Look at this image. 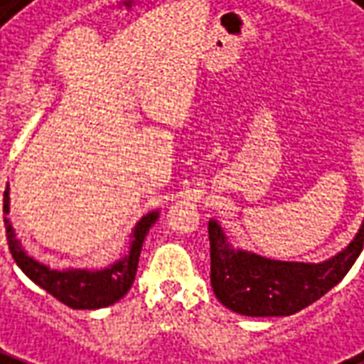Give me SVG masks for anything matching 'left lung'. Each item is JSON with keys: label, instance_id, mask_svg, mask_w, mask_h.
I'll return each mask as SVG.
<instances>
[{"label": "left lung", "instance_id": "1", "mask_svg": "<svg viewBox=\"0 0 364 364\" xmlns=\"http://www.w3.org/2000/svg\"><path fill=\"white\" fill-rule=\"evenodd\" d=\"M211 287L215 296L242 316H291L336 287L359 258L364 223L346 250L322 264L277 262L232 250L217 221H209Z\"/></svg>", "mask_w": 364, "mask_h": 364}]
</instances>
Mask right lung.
<instances>
[{
	"label": "right lung",
	"instance_id": "add662e5",
	"mask_svg": "<svg viewBox=\"0 0 364 364\" xmlns=\"http://www.w3.org/2000/svg\"><path fill=\"white\" fill-rule=\"evenodd\" d=\"M4 213H9V190H5L4 193ZM156 217H159V211H151L145 215L141 221L135 225L127 256L118 259L110 267L98 269V272L50 269L23 250L9 219H4V221L7 244H9L13 259L17 262V266L23 269L28 279H33L38 287L44 289L46 293H50L63 304H68L70 309L95 310L110 306L116 301H120L129 291L135 279V273H137L143 240L153 227V223L156 221Z\"/></svg>",
	"mask_w": 364,
	"mask_h": 364
}]
</instances>
